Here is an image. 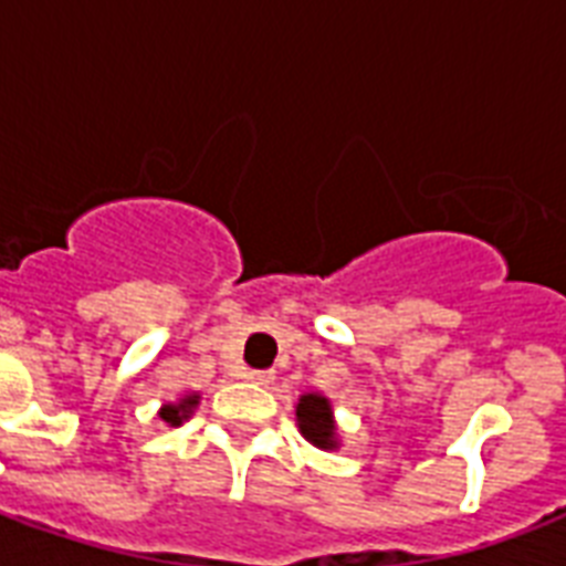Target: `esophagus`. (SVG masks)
<instances>
[{
	"mask_svg": "<svg viewBox=\"0 0 566 566\" xmlns=\"http://www.w3.org/2000/svg\"><path fill=\"white\" fill-rule=\"evenodd\" d=\"M247 378L249 381H255V385H270V381H273V370H249Z\"/></svg>",
	"mask_w": 566,
	"mask_h": 566,
	"instance_id": "34e87169",
	"label": "esophagus"
}]
</instances>
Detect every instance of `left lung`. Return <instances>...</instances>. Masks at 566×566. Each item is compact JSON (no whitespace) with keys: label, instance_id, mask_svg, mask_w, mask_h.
Wrapping results in <instances>:
<instances>
[{"label":"left lung","instance_id":"obj_1","mask_svg":"<svg viewBox=\"0 0 566 566\" xmlns=\"http://www.w3.org/2000/svg\"><path fill=\"white\" fill-rule=\"evenodd\" d=\"M296 426H300V434L308 440L311 447L326 449V452L340 447L335 408H332L328 396L302 394L300 402H296Z\"/></svg>","mask_w":566,"mask_h":566}]
</instances>
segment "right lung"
<instances>
[{
	"label": "right lung",
	"instance_id": "obj_1",
	"mask_svg": "<svg viewBox=\"0 0 566 566\" xmlns=\"http://www.w3.org/2000/svg\"><path fill=\"white\" fill-rule=\"evenodd\" d=\"M199 399H202V396L196 394V390H190V394H181L176 402H164L161 411H158V417H161L167 426H181V422L188 420L190 413H193V408L199 405Z\"/></svg>",
	"mask_w": 566,
	"mask_h": 566
}]
</instances>
